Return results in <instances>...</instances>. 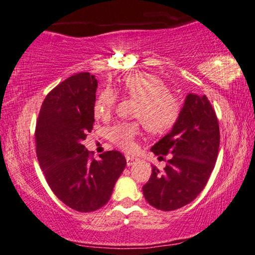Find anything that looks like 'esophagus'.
<instances>
[{
  "mask_svg": "<svg viewBox=\"0 0 255 255\" xmlns=\"http://www.w3.org/2000/svg\"><path fill=\"white\" fill-rule=\"evenodd\" d=\"M126 159H127V165H128V167H129V165H131V164H134V162L137 161L136 157H133V156H129V155L126 156Z\"/></svg>",
  "mask_w": 255,
  "mask_h": 255,
  "instance_id": "1",
  "label": "esophagus"
}]
</instances>
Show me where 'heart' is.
<instances>
[{
    "label": "heart",
    "instance_id": "obj_1",
    "mask_svg": "<svg viewBox=\"0 0 255 255\" xmlns=\"http://www.w3.org/2000/svg\"><path fill=\"white\" fill-rule=\"evenodd\" d=\"M122 87L128 96L138 100L134 117L143 122L148 131L164 133L177 121L181 106L159 77L151 73H135L126 78ZM115 101L117 96L113 90L105 88L101 91L93 106L94 117L110 118ZM140 125L141 122H119L108 129V137L122 150L134 151L136 149V137L140 134Z\"/></svg>",
    "mask_w": 255,
    "mask_h": 255
}]
</instances>
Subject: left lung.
I'll return each instance as SVG.
<instances>
[{"mask_svg":"<svg viewBox=\"0 0 255 255\" xmlns=\"http://www.w3.org/2000/svg\"><path fill=\"white\" fill-rule=\"evenodd\" d=\"M219 124L206 96L190 93L174 127L151 147L163 158L171 154L159 171L152 167L143 185L145 201L162 211H172L191 203L203 191L215 168L219 151Z\"/></svg>","mask_w":255,"mask_h":255,"instance_id":"obj_1","label":"left lung"}]
</instances>
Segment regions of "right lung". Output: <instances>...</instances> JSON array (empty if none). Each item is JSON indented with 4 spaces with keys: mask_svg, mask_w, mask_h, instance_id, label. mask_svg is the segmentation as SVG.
<instances>
[{
    "mask_svg": "<svg viewBox=\"0 0 255 255\" xmlns=\"http://www.w3.org/2000/svg\"><path fill=\"white\" fill-rule=\"evenodd\" d=\"M97 87L88 72L67 78L44 99L36 124L37 158L47 184L79 212L96 211L110 201L127 163L118 150L94 159L83 144L93 129Z\"/></svg>",
    "mask_w": 255,
    "mask_h": 255,
    "instance_id": "right-lung-1",
    "label": "right lung"
}]
</instances>
